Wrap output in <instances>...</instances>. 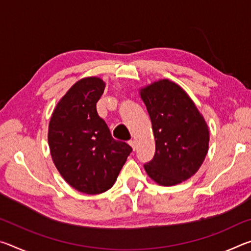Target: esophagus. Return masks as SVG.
I'll return each instance as SVG.
<instances>
[{
    "label": "esophagus",
    "instance_id": "obj_1",
    "mask_svg": "<svg viewBox=\"0 0 251 251\" xmlns=\"http://www.w3.org/2000/svg\"><path fill=\"white\" fill-rule=\"evenodd\" d=\"M129 145L131 146V148H133V151L136 150V142L134 141V139H133V141L129 142Z\"/></svg>",
    "mask_w": 251,
    "mask_h": 251
}]
</instances>
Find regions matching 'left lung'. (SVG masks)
Masks as SVG:
<instances>
[{
    "label": "left lung",
    "instance_id": "1",
    "mask_svg": "<svg viewBox=\"0 0 251 251\" xmlns=\"http://www.w3.org/2000/svg\"><path fill=\"white\" fill-rule=\"evenodd\" d=\"M150 114L156 151L144 167L161 186L180 184L197 173L209 144L207 123L192 99L169 79H160L141 90Z\"/></svg>",
    "mask_w": 251,
    "mask_h": 251
}]
</instances>
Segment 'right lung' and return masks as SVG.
<instances>
[{
    "mask_svg": "<svg viewBox=\"0 0 251 251\" xmlns=\"http://www.w3.org/2000/svg\"><path fill=\"white\" fill-rule=\"evenodd\" d=\"M105 83L100 77L76 82L58 101L49 125V146L54 165L70 186L95 195L116 181L131 147L112 137L96 103Z\"/></svg>",
    "mask_w": 251,
    "mask_h": 251,
    "instance_id": "obj_1",
    "label": "right lung"
}]
</instances>
